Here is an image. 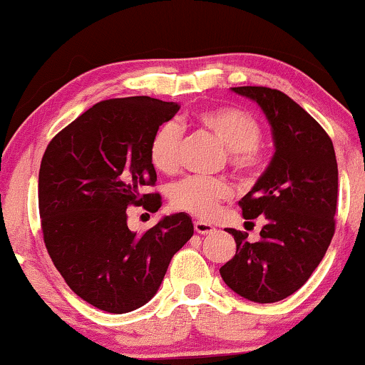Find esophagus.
<instances>
[{
    "label": "esophagus",
    "mask_w": 365,
    "mask_h": 365,
    "mask_svg": "<svg viewBox=\"0 0 365 365\" xmlns=\"http://www.w3.org/2000/svg\"><path fill=\"white\" fill-rule=\"evenodd\" d=\"M194 227H195V232H199V235H212V232L216 231V227L204 221H195Z\"/></svg>",
    "instance_id": "1"
}]
</instances>
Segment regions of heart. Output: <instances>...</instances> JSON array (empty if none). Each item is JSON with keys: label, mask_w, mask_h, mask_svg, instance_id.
<instances>
[{"label": "heart", "mask_w": 365, "mask_h": 365, "mask_svg": "<svg viewBox=\"0 0 365 365\" xmlns=\"http://www.w3.org/2000/svg\"><path fill=\"white\" fill-rule=\"evenodd\" d=\"M195 122L227 149L231 166L252 170L258 161L257 146L262 140V129L257 118L236 107H214L195 113ZM182 127L175 120L161 124L149 143V158L158 171L175 175L180 170ZM232 187L222 178H187L171 190L175 209L197 217L216 214L221 202L231 199Z\"/></svg>", "instance_id": "obj_1"}]
</instances>
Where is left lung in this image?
Segmentation results:
<instances>
[{"mask_svg": "<svg viewBox=\"0 0 365 365\" xmlns=\"http://www.w3.org/2000/svg\"><path fill=\"white\" fill-rule=\"evenodd\" d=\"M260 105L275 153L269 168L240 200L245 219L263 216L260 240L227 227L236 255L219 269L245 299L277 302L301 289L323 260L335 235L338 166L330 135L301 105L267 86H236Z\"/></svg>", "mask_w": 365, "mask_h": 365, "instance_id": "8db88e82", "label": "left lung"}]
</instances>
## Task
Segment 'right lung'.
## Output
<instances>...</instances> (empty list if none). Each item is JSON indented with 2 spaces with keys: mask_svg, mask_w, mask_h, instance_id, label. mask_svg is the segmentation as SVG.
Here are the masks:
<instances>
[{
  "mask_svg": "<svg viewBox=\"0 0 365 365\" xmlns=\"http://www.w3.org/2000/svg\"><path fill=\"white\" fill-rule=\"evenodd\" d=\"M178 103L151 96L93 105L54 135L38 171V212L49 257L74 294L122 314L160 289L173 255L194 235L185 212L144 232L127 226V207H161L149 143Z\"/></svg>",
  "mask_w": 365,
  "mask_h": 365,
  "instance_id": "1",
  "label": "right lung"
}]
</instances>
